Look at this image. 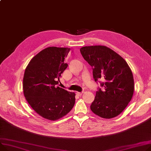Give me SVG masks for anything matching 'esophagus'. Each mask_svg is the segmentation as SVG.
Listing matches in <instances>:
<instances>
[{"label":"esophagus","mask_w":151,"mask_h":151,"mask_svg":"<svg viewBox=\"0 0 151 151\" xmlns=\"http://www.w3.org/2000/svg\"><path fill=\"white\" fill-rule=\"evenodd\" d=\"M76 93H77V95H79V96H81V95L83 93V92H76Z\"/></svg>","instance_id":"obj_1"}]
</instances>
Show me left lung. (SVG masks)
Masks as SVG:
<instances>
[{
  "instance_id": "1",
  "label": "left lung",
  "mask_w": 151,
  "mask_h": 151,
  "mask_svg": "<svg viewBox=\"0 0 151 151\" xmlns=\"http://www.w3.org/2000/svg\"><path fill=\"white\" fill-rule=\"evenodd\" d=\"M84 59L93 67L95 81L102 79L103 90L96 93L90 109L96 115L110 119L121 114L131 100L134 80L125 60L112 49L103 45L80 48Z\"/></svg>"
}]
</instances>
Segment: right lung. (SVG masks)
<instances>
[{"label":"right lung","mask_w":151,"mask_h":151,"mask_svg":"<svg viewBox=\"0 0 151 151\" xmlns=\"http://www.w3.org/2000/svg\"><path fill=\"white\" fill-rule=\"evenodd\" d=\"M70 48L50 47L35 55L27 66L23 90L25 99L42 117L56 121L66 115L75 103V93L57 86L68 64Z\"/></svg>","instance_id":"right-lung-1"}]
</instances>
